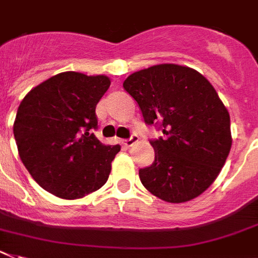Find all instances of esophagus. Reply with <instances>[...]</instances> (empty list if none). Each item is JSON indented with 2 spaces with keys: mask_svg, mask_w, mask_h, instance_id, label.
Returning a JSON list of instances; mask_svg holds the SVG:
<instances>
[{
  "mask_svg": "<svg viewBox=\"0 0 258 258\" xmlns=\"http://www.w3.org/2000/svg\"><path fill=\"white\" fill-rule=\"evenodd\" d=\"M138 140H139V136L134 134V135H131V138H130V139L122 140V144H123V146H125V147H133L134 144L138 142Z\"/></svg>",
  "mask_w": 258,
  "mask_h": 258,
  "instance_id": "obj_1",
  "label": "esophagus"
}]
</instances>
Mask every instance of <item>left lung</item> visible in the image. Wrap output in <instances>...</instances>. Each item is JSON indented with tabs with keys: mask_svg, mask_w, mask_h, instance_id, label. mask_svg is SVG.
<instances>
[{
	"mask_svg": "<svg viewBox=\"0 0 258 258\" xmlns=\"http://www.w3.org/2000/svg\"><path fill=\"white\" fill-rule=\"evenodd\" d=\"M123 88L135 99L147 124L164 138L151 140L152 165L139 170L157 198L187 202L211 186L232 146L228 110L209 80L196 69L159 64L130 75Z\"/></svg>",
	"mask_w": 258,
	"mask_h": 258,
	"instance_id": "obj_1",
	"label": "left lung"
}]
</instances>
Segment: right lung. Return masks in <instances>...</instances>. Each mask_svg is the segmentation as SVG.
<instances>
[{
  "label": "right lung",
  "instance_id": "add662e5",
  "mask_svg": "<svg viewBox=\"0 0 258 258\" xmlns=\"http://www.w3.org/2000/svg\"><path fill=\"white\" fill-rule=\"evenodd\" d=\"M107 76L62 72L31 89L19 105L13 133L23 165L39 186L62 199L101 189L120 146H105L93 128Z\"/></svg>",
  "mask_w": 258,
  "mask_h": 258
}]
</instances>
